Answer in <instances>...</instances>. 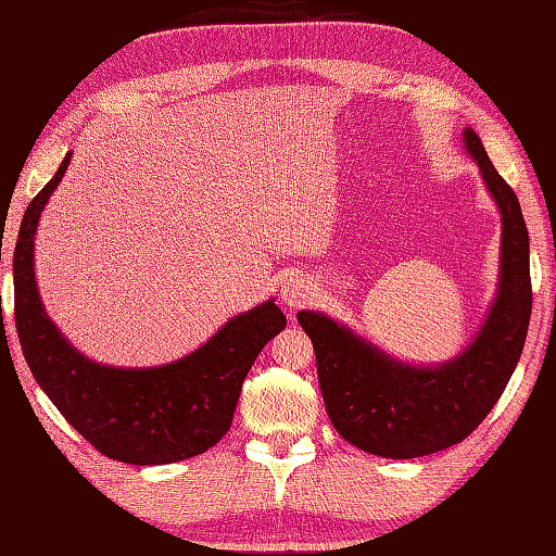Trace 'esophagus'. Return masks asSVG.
<instances>
[{"instance_id":"34e87169","label":"esophagus","mask_w":556,"mask_h":556,"mask_svg":"<svg viewBox=\"0 0 556 556\" xmlns=\"http://www.w3.org/2000/svg\"><path fill=\"white\" fill-rule=\"evenodd\" d=\"M281 301H285L289 308H301V305L305 301H311L313 296V287H311V279L303 277V275H289L285 279V285H281V291H279Z\"/></svg>"}]
</instances>
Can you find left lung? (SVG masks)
I'll return each instance as SVG.
<instances>
[{
    "label": "left lung",
    "instance_id": "1",
    "mask_svg": "<svg viewBox=\"0 0 556 556\" xmlns=\"http://www.w3.org/2000/svg\"><path fill=\"white\" fill-rule=\"evenodd\" d=\"M464 143L502 215L497 299L470 346L440 365H408L332 317L299 313L315 349L327 416L346 442L368 454L416 458L464 442L497 404L521 358L533 308L526 219L470 126Z\"/></svg>",
    "mask_w": 556,
    "mask_h": 556
}]
</instances>
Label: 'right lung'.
Masks as SVG:
<instances>
[{
    "instance_id": "add662e5",
    "label": "right lung",
    "mask_w": 556,
    "mask_h": 556,
    "mask_svg": "<svg viewBox=\"0 0 556 556\" xmlns=\"http://www.w3.org/2000/svg\"><path fill=\"white\" fill-rule=\"evenodd\" d=\"M71 162L30 200L14 251V315L28 368L59 413L100 454L131 466L207 452L227 430L257 353L287 327L275 301L231 317L188 356L155 368H112L83 356L45 313L33 269L35 231Z\"/></svg>"
}]
</instances>
